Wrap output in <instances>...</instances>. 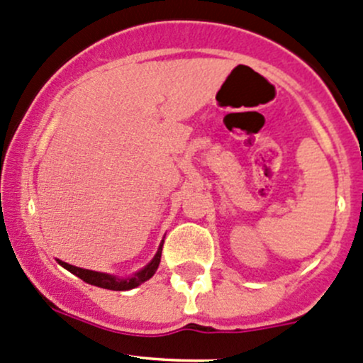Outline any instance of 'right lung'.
I'll return each mask as SVG.
<instances>
[{
    "label": "right lung",
    "instance_id": "add662e5",
    "mask_svg": "<svg viewBox=\"0 0 363 363\" xmlns=\"http://www.w3.org/2000/svg\"><path fill=\"white\" fill-rule=\"evenodd\" d=\"M162 249H163V240L162 243H160L158 250H156L155 257H152L143 269L133 273L132 277H116V274L91 272V269H83V268H78V266L67 264V262L60 261V259H57V261H59V264L62 266V268H66L67 272H71L78 278H82V280L86 281V284L95 285V287L108 289V291H130V289L139 287L140 284L150 280L152 274L156 273V269H158L160 266V259H162Z\"/></svg>",
    "mask_w": 363,
    "mask_h": 363
}]
</instances>
